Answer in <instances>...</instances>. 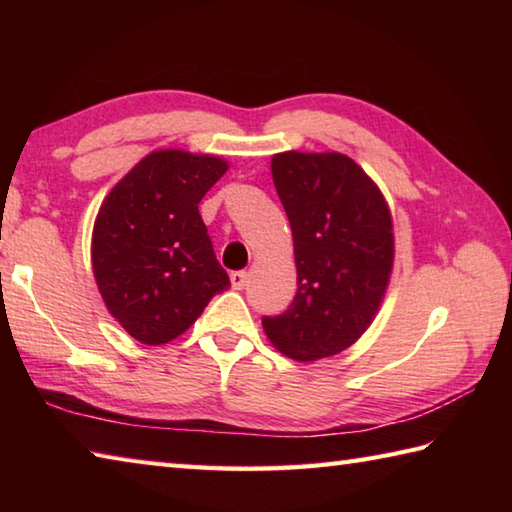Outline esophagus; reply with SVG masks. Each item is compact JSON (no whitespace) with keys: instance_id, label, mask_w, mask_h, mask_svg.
Returning <instances> with one entry per match:
<instances>
[{"instance_id":"esophagus-1","label":"esophagus","mask_w":512,"mask_h":512,"mask_svg":"<svg viewBox=\"0 0 512 512\" xmlns=\"http://www.w3.org/2000/svg\"><path fill=\"white\" fill-rule=\"evenodd\" d=\"M230 282H232V289L241 291V289L246 287V282H248V273L246 271H232L230 273Z\"/></svg>"}]
</instances>
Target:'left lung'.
Listing matches in <instances>:
<instances>
[{
	"label": "left lung",
	"mask_w": 512,
	"mask_h": 512,
	"mask_svg": "<svg viewBox=\"0 0 512 512\" xmlns=\"http://www.w3.org/2000/svg\"><path fill=\"white\" fill-rule=\"evenodd\" d=\"M273 183L289 216L298 293L262 325L296 361L332 357L375 318L393 271V221L379 187L343 153L273 155Z\"/></svg>",
	"instance_id": "obj_1"
}]
</instances>
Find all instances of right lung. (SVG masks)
I'll return each instance as SVG.
<instances>
[{
	"mask_svg": "<svg viewBox=\"0 0 512 512\" xmlns=\"http://www.w3.org/2000/svg\"><path fill=\"white\" fill-rule=\"evenodd\" d=\"M225 171L219 155L153 151L103 201L92 232L94 280L135 341H173L230 287L198 214Z\"/></svg>",
	"mask_w": 512,
	"mask_h": 512,
	"instance_id": "add662e5",
	"label": "right lung"
}]
</instances>
